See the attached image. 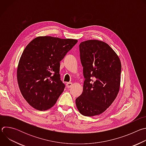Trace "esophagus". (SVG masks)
<instances>
[{
  "instance_id": "esophagus-1",
  "label": "esophagus",
  "mask_w": 146,
  "mask_h": 146,
  "mask_svg": "<svg viewBox=\"0 0 146 146\" xmlns=\"http://www.w3.org/2000/svg\"><path fill=\"white\" fill-rule=\"evenodd\" d=\"M66 87H67V88H70L72 86V85H73V84L72 82H67L66 83Z\"/></svg>"
}]
</instances>
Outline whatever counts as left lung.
<instances>
[{"instance_id": "obj_1", "label": "left lung", "mask_w": 146, "mask_h": 146, "mask_svg": "<svg viewBox=\"0 0 146 146\" xmlns=\"http://www.w3.org/2000/svg\"><path fill=\"white\" fill-rule=\"evenodd\" d=\"M83 75V91L76 99L84 116L99 115L115 100L119 91L121 64L119 57L106 43L90 40L79 45Z\"/></svg>"}]
</instances>
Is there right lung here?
<instances>
[{
    "label": "right lung",
    "instance_id": "1",
    "mask_svg": "<svg viewBox=\"0 0 146 146\" xmlns=\"http://www.w3.org/2000/svg\"><path fill=\"white\" fill-rule=\"evenodd\" d=\"M77 40L40 36L24 49L17 68L19 90L33 108L43 111L52 108L65 86L60 80V61Z\"/></svg>",
    "mask_w": 146,
    "mask_h": 146
}]
</instances>
